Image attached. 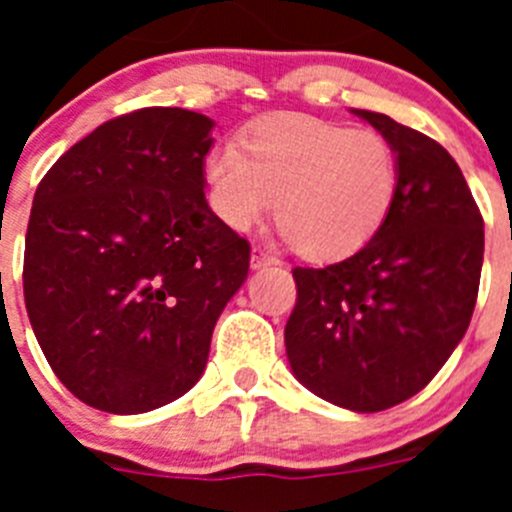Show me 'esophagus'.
Here are the masks:
<instances>
[{"mask_svg":"<svg viewBox=\"0 0 512 512\" xmlns=\"http://www.w3.org/2000/svg\"><path fill=\"white\" fill-rule=\"evenodd\" d=\"M271 264H277L274 256H269V253L261 251V248H253V256H251L253 269H264V266H271Z\"/></svg>","mask_w":512,"mask_h":512,"instance_id":"34e87169","label":"esophagus"}]
</instances>
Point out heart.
<instances>
[{"label": "heart", "instance_id": "obj_1", "mask_svg": "<svg viewBox=\"0 0 512 512\" xmlns=\"http://www.w3.org/2000/svg\"><path fill=\"white\" fill-rule=\"evenodd\" d=\"M207 197L233 230H251L277 197V223L300 256L341 261L372 241L400 187L392 143L369 128L274 115L205 161Z\"/></svg>", "mask_w": 512, "mask_h": 512}]
</instances>
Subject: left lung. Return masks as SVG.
<instances>
[{"label":"left lung","instance_id":"left-lung-1","mask_svg":"<svg viewBox=\"0 0 512 512\" xmlns=\"http://www.w3.org/2000/svg\"><path fill=\"white\" fill-rule=\"evenodd\" d=\"M390 140L400 187L361 251L292 271L287 359L312 395L379 413L418 395L464 338L477 302L485 223L449 151L418 130L351 110Z\"/></svg>","mask_w":512,"mask_h":512}]
</instances>
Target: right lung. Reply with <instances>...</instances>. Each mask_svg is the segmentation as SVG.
<instances>
[{
	"instance_id": "right-lung-1",
	"label": "right lung",
	"mask_w": 512,
	"mask_h": 512,
	"mask_svg": "<svg viewBox=\"0 0 512 512\" xmlns=\"http://www.w3.org/2000/svg\"><path fill=\"white\" fill-rule=\"evenodd\" d=\"M215 122L146 107L99 125L38 184L25 305L45 359L92 408L138 415L197 384L251 246L210 210Z\"/></svg>"
}]
</instances>
